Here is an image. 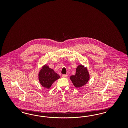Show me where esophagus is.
<instances>
[{"mask_svg": "<svg viewBox=\"0 0 128 128\" xmlns=\"http://www.w3.org/2000/svg\"><path fill=\"white\" fill-rule=\"evenodd\" d=\"M62 77L65 78H67V77H68V74H62Z\"/></svg>", "mask_w": 128, "mask_h": 128, "instance_id": "esophagus-1", "label": "esophagus"}]
</instances>
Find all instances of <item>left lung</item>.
Returning a JSON list of instances; mask_svg holds the SVG:
<instances>
[{
	"label": "left lung",
	"instance_id": "left-lung-1",
	"mask_svg": "<svg viewBox=\"0 0 128 128\" xmlns=\"http://www.w3.org/2000/svg\"><path fill=\"white\" fill-rule=\"evenodd\" d=\"M89 74L86 68L82 65H79L76 70V73L70 76V79L76 88L85 85L89 80Z\"/></svg>",
	"mask_w": 128,
	"mask_h": 128
}]
</instances>
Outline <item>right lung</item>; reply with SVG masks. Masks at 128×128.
I'll return each mask as SVG.
<instances>
[{
    "mask_svg": "<svg viewBox=\"0 0 128 128\" xmlns=\"http://www.w3.org/2000/svg\"><path fill=\"white\" fill-rule=\"evenodd\" d=\"M39 81L44 87L49 89L54 81L60 78V76L54 70L44 65L38 74Z\"/></svg>",
    "mask_w": 128,
    "mask_h": 128,
    "instance_id": "add662e5",
    "label": "right lung"
}]
</instances>
